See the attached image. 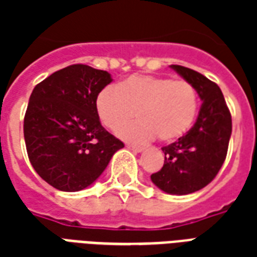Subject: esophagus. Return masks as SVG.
I'll use <instances>...</instances> for the list:
<instances>
[{
  "instance_id": "1",
  "label": "esophagus",
  "mask_w": 257,
  "mask_h": 257,
  "mask_svg": "<svg viewBox=\"0 0 257 257\" xmlns=\"http://www.w3.org/2000/svg\"><path fill=\"white\" fill-rule=\"evenodd\" d=\"M126 148L131 149V151H133V152H136V153H140L144 151V148H143V147H137V145H131V144L126 145Z\"/></svg>"
}]
</instances>
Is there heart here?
Segmentation results:
<instances>
[{"instance_id": "b5f03b06", "label": "heart", "mask_w": 257, "mask_h": 257, "mask_svg": "<svg viewBox=\"0 0 257 257\" xmlns=\"http://www.w3.org/2000/svg\"><path fill=\"white\" fill-rule=\"evenodd\" d=\"M199 108L197 92L188 81L133 74L118 85L102 88L96 97L101 122L116 131L136 115L142 120L118 131L122 139L147 143L157 136L175 141L191 129Z\"/></svg>"}]
</instances>
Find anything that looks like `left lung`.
<instances>
[{
  "instance_id": "obj_1",
  "label": "left lung",
  "mask_w": 257,
  "mask_h": 257,
  "mask_svg": "<svg viewBox=\"0 0 257 257\" xmlns=\"http://www.w3.org/2000/svg\"><path fill=\"white\" fill-rule=\"evenodd\" d=\"M171 68L188 81L203 101L195 125L185 136L164 147L163 168L151 176L152 183L169 195H189L211 183L219 173L232 133V118L215 82L181 65Z\"/></svg>"
}]
</instances>
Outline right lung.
<instances>
[{
  "instance_id": "add662e5",
  "label": "right lung",
  "mask_w": 257,
  "mask_h": 257,
  "mask_svg": "<svg viewBox=\"0 0 257 257\" xmlns=\"http://www.w3.org/2000/svg\"><path fill=\"white\" fill-rule=\"evenodd\" d=\"M112 81L105 70L76 64L50 74L30 94L24 118L28 156L40 177L58 191L85 189L124 148L96 110L97 94Z\"/></svg>"
}]
</instances>
